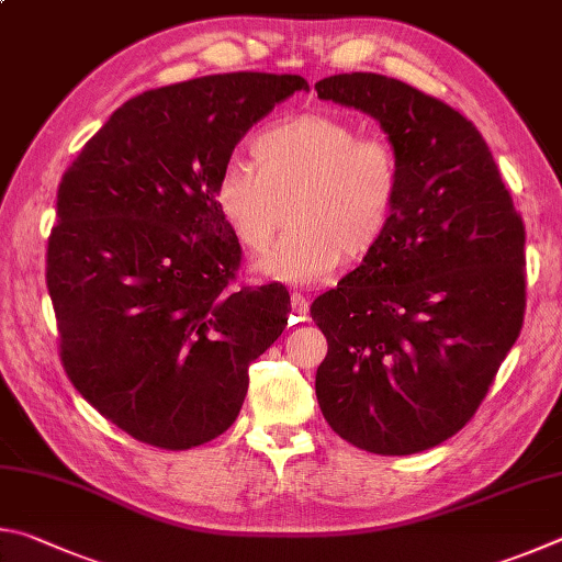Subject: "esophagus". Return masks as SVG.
Here are the masks:
<instances>
[{
  "mask_svg": "<svg viewBox=\"0 0 562 562\" xmlns=\"http://www.w3.org/2000/svg\"><path fill=\"white\" fill-rule=\"evenodd\" d=\"M308 306H311V303H308L306 296H301V293H293V296H291V308H293V313H296L301 321L306 318Z\"/></svg>",
  "mask_w": 562,
  "mask_h": 562,
  "instance_id": "obj_1",
  "label": "esophagus"
}]
</instances>
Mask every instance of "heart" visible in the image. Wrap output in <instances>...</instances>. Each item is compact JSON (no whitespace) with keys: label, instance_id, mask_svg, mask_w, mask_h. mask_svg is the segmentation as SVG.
I'll return each instance as SVG.
<instances>
[{"label":"heart","instance_id":"1","mask_svg":"<svg viewBox=\"0 0 562 562\" xmlns=\"http://www.w3.org/2000/svg\"><path fill=\"white\" fill-rule=\"evenodd\" d=\"M254 160H229L216 204L241 246L263 249L254 263L269 279L308 283L336 271L342 256L362 259L382 241L402 194V162L382 137L326 113H303L254 137Z\"/></svg>","mask_w":562,"mask_h":562}]
</instances>
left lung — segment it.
Segmentation results:
<instances>
[{"mask_svg":"<svg viewBox=\"0 0 562 562\" xmlns=\"http://www.w3.org/2000/svg\"><path fill=\"white\" fill-rule=\"evenodd\" d=\"M321 101L375 117L402 162L382 241L313 301L328 340L323 417L352 447L407 457L474 417L526 308V232L474 123L380 74L316 83Z\"/></svg>","mask_w":562,"mask_h":562,"instance_id":"1","label":"left lung"}]
</instances>
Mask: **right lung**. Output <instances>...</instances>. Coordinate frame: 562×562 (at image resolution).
<instances>
[{
	"label": "right lung",
	"mask_w": 562,
	"mask_h": 562,
	"mask_svg": "<svg viewBox=\"0 0 562 562\" xmlns=\"http://www.w3.org/2000/svg\"><path fill=\"white\" fill-rule=\"evenodd\" d=\"M308 81L216 74L131 98L64 172L46 286L74 387L145 445L232 427L249 366L281 336V283L232 291L241 246L216 180L246 131Z\"/></svg>",
	"instance_id": "add662e5"
}]
</instances>
